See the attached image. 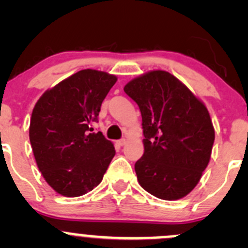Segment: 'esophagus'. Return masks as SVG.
<instances>
[{
	"instance_id": "34e87169",
	"label": "esophagus",
	"mask_w": 248,
	"mask_h": 248,
	"mask_svg": "<svg viewBox=\"0 0 248 248\" xmlns=\"http://www.w3.org/2000/svg\"><path fill=\"white\" fill-rule=\"evenodd\" d=\"M117 145H120V146H124V144H126V139L124 138H122V139H120V140H117Z\"/></svg>"
}]
</instances>
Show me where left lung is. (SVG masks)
Segmentation results:
<instances>
[{
    "instance_id": "left-lung-1",
    "label": "left lung",
    "mask_w": 248,
    "mask_h": 248,
    "mask_svg": "<svg viewBox=\"0 0 248 248\" xmlns=\"http://www.w3.org/2000/svg\"><path fill=\"white\" fill-rule=\"evenodd\" d=\"M124 90L141 112L144 155L134 166L140 186L164 201L184 198L211 157L215 129L206 107L164 71L136 78Z\"/></svg>"
}]
</instances>
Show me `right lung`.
<instances>
[{
  "label": "right lung",
  "instance_id": "add662e5",
  "mask_svg": "<svg viewBox=\"0 0 248 248\" xmlns=\"http://www.w3.org/2000/svg\"><path fill=\"white\" fill-rule=\"evenodd\" d=\"M117 78L82 69L47 90L30 122V141L46 181L64 197H79L101 184L115 149L93 132L104 101Z\"/></svg>",
  "mask_w": 248,
  "mask_h": 248
}]
</instances>
